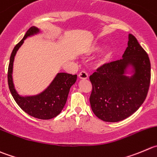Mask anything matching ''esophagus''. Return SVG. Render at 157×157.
Returning a JSON list of instances; mask_svg holds the SVG:
<instances>
[{"mask_svg":"<svg viewBox=\"0 0 157 157\" xmlns=\"http://www.w3.org/2000/svg\"><path fill=\"white\" fill-rule=\"evenodd\" d=\"M88 77H89V75H88V73L86 71H82L78 74V78H81V79H87Z\"/></svg>","mask_w":157,"mask_h":157,"instance_id":"esophagus-1","label":"esophagus"}]
</instances>
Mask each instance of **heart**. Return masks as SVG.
<instances>
[{"mask_svg":"<svg viewBox=\"0 0 157 157\" xmlns=\"http://www.w3.org/2000/svg\"><path fill=\"white\" fill-rule=\"evenodd\" d=\"M101 48H102V46L100 45V44H95V45L92 46V47L88 50V53L90 54V53H92V52H96V51L99 50ZM111 55H112V52H110V51H108V52L105 54V55H104V60H107V59H109V58L111 57Z\"/></svg>","mask_w":157,"mask_h":157,"instance_id":"obj_1","label":"heart"}]
</instances>
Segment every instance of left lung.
<instances>
[{
	"label": "left lung",
	"mask_w": 157,
	"mask_h": 157,
	"mask_svg": "<svg viewBox=\"0 0 157 157\" xmlns=\"http://www.w3.org/2000/svg\"><path fill=\"white\" fill-rule=\"evenodd\" d=\"M129 64L135 70L131 78L124 75ZM150 71L148 55L136 37L129 34L122 59L104 64L89 76L92 86L89 101L94 114L110 122L123 120L133 114L147 98Z\"/></svg>",
	"instance_id": "1"
}]
</instances>
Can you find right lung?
Masks as SVG:
<instances>
[{
  "label": "right lung",
  "mask_w": 157,
  "mask_h": 157,
  "mask_svg": "<svg viewBox=\"0 0 157 157\" xmlns=\"http://www.w3.org/2000/svg\"><path fill=\"white\" fill-rule=\"evenodd\" d=\"M35 27H31L26 32L20 42L13 49L10 57L7 71V82L9 89L17 105L22 110L33 117L40 119H50L57 116L66 103L70 88L75 84L77 75L59 73L45 91L36 96L21 97L15 91L12 80L13 62L19 48L28 36L38 32Z\"/></svg>",
  "instance_id": "add662e5"
}]
</instances>
